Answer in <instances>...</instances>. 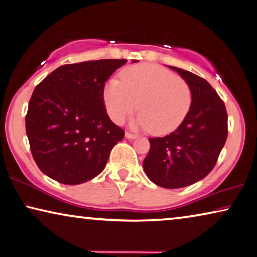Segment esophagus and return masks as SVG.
Here are the masks:
<instances>
[{
  "mask_svg": "<svg viewBox=\"0 0 257 257\" xmlns=\"http://www.w3.org/2000/svg\"><path fill=\"white\" fill-rule=\"evenodd\" d=\"M125 137H127L128 140H134V139H136V135L135 134H132V133H129V132H127L125 133Z\"/></svg>",
  "mask_w": 257,
  "mask_h": 257,
  "instance_id": "esophagus-1",
  "label": "esophagus"
}]
</instances>
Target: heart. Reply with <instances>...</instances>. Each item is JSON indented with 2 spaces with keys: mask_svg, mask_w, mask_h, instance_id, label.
I'll return each mask as SVG.
<instances>
[{
  "mask_svg": "<svg viewBox=\"0 0 257 257\" xmlns=\"http://www.w3.org/2000/svg\"><path fill=\"white\" fill-rule=\"evenodd\" d=\"M133 127L150 129L155 135L174 132L191 106V91L185 79L156 64L125 68L121 80L110 79L104 87V102L112 120L121 123L137 108Z\"/></svg>",
  "mask_w": 257,
  "mask_h": 257,
  "instance_id": "b5f03b06",
  "label": "heart"
}]
</instances>
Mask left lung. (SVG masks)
<instances>
[{
	"label": "left lung",
	"mask_w": 257,
	"mask_h": 257,
	"mask_svg": "<svg viewBox=\"0 0 257 257\" xmlns=\"http://www.w3.org/2000/svg\"><path fill=\"white\" fill-rule=\"evenodd\" d=\"M168 68L188 83L191 106L182 123L170 135L149 139L150 151L143 168L155 185L175 189L193 185L212 171L227 139V113L205 79L183 69Z\"/></svg>",
	"instance_id": "1"
}]
</instances>
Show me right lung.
Here are the masks:
<instances>
[{
  "label": "right lung",
  "instance_id": "add662e5",
  "mask_svg": "<svg viewBox=\"0 0 257 257\" xmlns=\"http://www.w3.org/2000/svg\"><path fill=\"white\" fill-rule=\"evenodd\" d=\"M125 63L123 59L64 64L34 89L26 135L34 162L47 177L74 186L104 171L113 147L124 136L106 112L104 87Z\"/></svg>",
  "mask_w": 257,
  "mask_h": 257
}]
</instances>
